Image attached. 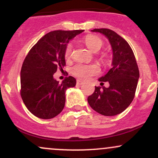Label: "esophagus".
<instances>
[{"instance_id":"1","label":"esophagus","mask_w":158,"mask_h":158,"mask_svg":"<svg viewBox=\"0 0 158 158\" xmlns=\"http://www.w3.org/2000/svg\"><path fill=\"white\" fill-rule=\"evenodd\" d=\"M83 83H84V81H83L80 80V79H77V84L78 85H82Z\"/></svg>"}]
</instances>
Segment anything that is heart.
<instances>
[{
	"instance_id": "obj_1",
	"label": "heart",
	"mask_w": 158,
	"mask_h": 158,
	"mask_svg": "<svg viewBox=\"0 0 158 158\" xmlns=\"http://www.w3.org/2000/svg\"><path fill=\"white\" fill-rule=\"evenodd\" d=\"M83 41L85 42L87 48L94 52L99 51L103 45L102 40L96 35H87L83 40ZM72 50H73V45L71 43H69L67 44L64 50L65 59H70L71 56ZM70 72L75 77L80 78L81 79H87L99 73V68L97 64H82V63H77L70 68Z\"/></svg>"
}]
</instances>
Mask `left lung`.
Instances as JSON below:
<instances>
[{"instance_id":"obj_1","label":"left lung","mask_w":158,"mask_h":158,"mask_svg":"<svg viewBox=\"0 0 158 158\" xmlns=\"http://www.w3.org/2000/svg\"><path fill=\"white\" fill-rule=\"evenodd\" d=\"M91 31L106 36L113 50V61L109 71L99 79L101 85L108 81L110 87L95 86L93 94L88 97V102L99 114L115 116L124 111L135 98L139 77L138 66L130 45L117 32L106 28Z\"/></svg>"}]
</instances>
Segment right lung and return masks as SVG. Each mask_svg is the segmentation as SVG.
Instances as JSON below:
<instances>
[{
    "label": "right lung",
    "instance_id": "right-lung-1",
    "mask_svg": "<svg viewBox=\"0 0 158 158\" xmlns=\"http://www.w3.org/2000/svg\"><path fill=\"white\" fill-rule=\"evenodd\" d=\"M84 30H55L44 35L31 48L21 70V96L27 109L41 119H52L61 112L65 91L77 84L68 77L61 83L54 79L57 69L65 66L64 50L70 39Z\"/></svg>",
    "mask_w": 158,
    "mask_h": 158
}]
</instances>
